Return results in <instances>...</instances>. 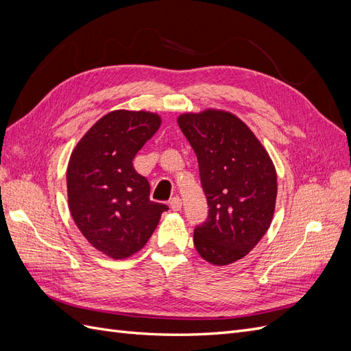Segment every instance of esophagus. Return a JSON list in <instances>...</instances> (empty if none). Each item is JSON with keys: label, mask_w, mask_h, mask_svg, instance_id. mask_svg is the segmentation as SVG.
I'll use <instances>...</instances> for the list:
<instances>
[{"label": "esophagus", "mask_w": 351, "mask_h": 351, "mask_svg": "<svg viewBox=\"0 0 351 351\" xmlns=\"http://www.w3.org/2000/svg\"><path fill=\"white\" fill-rule=\"evenodd\" d=\"M169 206H171L173 210H180L182 209V199H180L178 196L171 197V200H169Z\"/></svg>", "instance_id": "esophagus-1"}]
</instances>
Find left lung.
Listing matches in <instances>:
<instances>
[{"label":"left lung","mask_w":351,"mask_h":351,"mask_svg":"<svg viewBox=\"0 0 351 351\" xmlns=\"http://www.w3.org/2000/svg\"><path fill=\"white\" fill-rule=\"evenodd\" d=\"M177 123L199 162L208 218L195 228V247L206 262L228 265L268 231L277 200V173L268 152L236 115L206 110Z\"/></svg>","instance_id":"left-lung-1"}]
</instances>
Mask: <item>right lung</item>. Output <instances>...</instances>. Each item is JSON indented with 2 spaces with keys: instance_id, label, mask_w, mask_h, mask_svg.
Here are the masks:
<instances>
[{
  "instance_id": "add662e5",
  "label": "right lung",
  "mask_w": 351,
  "mask_h": 351,
  "mask_svg": "<svg viewBox=\"0 0 351 351\" xmlns=\"http://www.w3.org/2000/svg\"><path fill=\"white\" fill-rule=\"evenodd\" d=\"M161 125L146 111H112L84 134L70 156L71 217L95 249L112 259L139 252L168 206L149 199L151 186L133 159Z\"/></svg>"
}]
</instances>
